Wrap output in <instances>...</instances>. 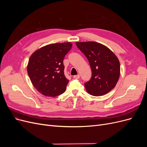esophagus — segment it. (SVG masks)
Listing matches in <instances>:
<instances>
[{
	"label": "esophagus",
	"instance_id": "34e87169",
	"mask_svg": "<svg viewBox=\"0 0 147 147\" xmlns=\"http://www.w3.org/2000/svg\"><path fill=\"white\" fill-rule=\"evenodd\" d=\"M80 75H74V78H75V79H79L80 78Z\"/></svg>",
	"mask_w": 147,
	"mask_h": 147
}]
</instances>
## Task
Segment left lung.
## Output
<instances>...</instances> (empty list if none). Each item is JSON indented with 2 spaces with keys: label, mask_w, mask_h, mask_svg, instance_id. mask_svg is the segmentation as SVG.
Segmentation results:
<instances>
[{
  "label": "left lung",
  "mask_w": 147,
  "mask_h": 147,
  "mask_svg": "<svg viewBox=\"0 0 147 147\" xmlns=\"http://www.w3.org/2000/svg\"><path fill=\"white\" fill-rule=\"evenodd\" d=\"M78 49L87 57L92 70L90 80L84 83L87 92L100 96L116 86L120 75L117 56L109 48L96 42H76Z\"/></svg>",
  "instance_id": "8db88e82"
}]
</instances>
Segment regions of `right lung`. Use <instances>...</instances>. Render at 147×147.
Masks as SVG:
<instances>
[{
  "mask_svg": "<svg viewBox=\"0 0 147 147\" xmlns=\"http://www.w3.org/2000/svg\"><path fill=\"white\" fill-rule=\"evenodd\" d=\"M72 47L70 42L52 43L30 56L28 74L34 88L43 95L55 97L65 91L69 80L64 75L63 60Z\"/></svg>",
  "mask_w": 147,
  "mask_h": 147,
  "instance_id": "add662e5",
  "label": "right lung"
}]
</instances>
